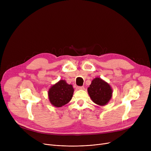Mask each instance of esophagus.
<instances>
[{
	"label": "esophagus",
	"mask_w": 151,
	"mask_h": 151,
	"mask_svg": "<svg viewBox=\"0 0 151 151\" xmlns=\"http://www.w3.org/2000/svg\"><path fill=\"white\" fill-rule=\"evenodd\" d=\"M78 89L79 90H84V88L83 86H81V87H78Z\"/></svg>",
	"instance_id": "esophagus-1"
}]
</instances>
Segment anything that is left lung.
<instances>
[{"mask_svg":"<svg viewBox=\"0 0 151 151\" xmlns=\"http://www.w3.org/2000/svg\"><path fill=\"white\" fill-rule=\"evenodd\" d=\"M88 92L92 101L99 106L108 104L113 96V89L111 86L99 77L92 81Z\"/></svg>","mask_w":151,"mask_h":151,"instance_id":"1","label":"left lung"}]
</instances>
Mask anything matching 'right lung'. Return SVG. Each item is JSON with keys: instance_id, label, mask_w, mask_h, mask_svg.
Segmentation results:
<instances>
[{"instance_id": "1", "label": "right lung", "mask_w": 151, "mask_h": 151, "mask_svg": "<svg viewBox=\"0 0 151 151\" xmlns=\"http://www.w3.org/2000/svg\"><path fill=\"white\" fill-rule=\"evenodd\" d=\"M73 92L72 85L67 84L65 80H60L51 86L47 94L51 105L58 108L68 104L73 97Z\"/></svg>"}]
</instances>
